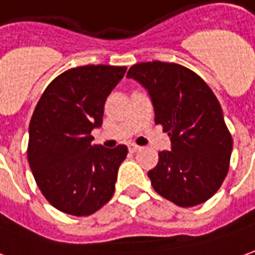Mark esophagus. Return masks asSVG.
I'll return each instance as SVG.
<instances>
[{"label": "esophagus", "mask_w": 255, "mask_h": 255, "mask_svg": "<svg viewBox=\"0 0 255 255\" xmlns=\"http://www.w3.org/2000/svg\"><path fill=\"white\" fill-rule=\"evenodd\" d=\"M138 150H140V147H138V145H134V144L129 145V151H130V152H136V151Z\"/></svg>", "instance_id": "obj_1"}]
</instances>
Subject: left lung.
I'll return each instance as SVG.
<instances>
[{
    "mask_svg": "<svg viewBox=\"0 0 255 255\" xmlns=\"http://www.w3.org/2000/svg\"><path fill=\"white\" fill-rule=\"evenodd\" d=\"M126 76L144 87L155 124L171 138V151H161L157 166L148 172L154 190L179 207L211 198L226 178L233 147L215 94L178 64H136Z\"/></svg>",
    "mask_w": 255,
    "mask_h": 255,
    "instance_id": "left-lung-1",
    "label": "left lung"
}]
</instances>
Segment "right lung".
Segmentation results:
<instances>
[{"label": "right lung", "instance_id": "right-lung-1", "mask_svg": "<svg viewBox=\"0 0 255 255\" xmlns=\"http://www.w3.org/2000/svg\"><path fill=\"white\" fill-rule=\"evenodd\" d=\"M126 66L86 65L55 77L29 125L27 159L38 189L59 211L86 217L108 203L128 147L93 145L107 97Z\"/></svg>", "mask_w": 255, "mask_h": 255}]
</instances>
